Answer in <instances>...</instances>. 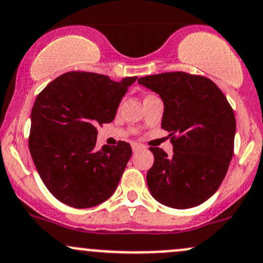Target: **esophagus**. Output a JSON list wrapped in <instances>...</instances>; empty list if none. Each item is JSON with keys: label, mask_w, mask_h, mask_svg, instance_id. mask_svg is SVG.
I'll use <instances>...</instances> for the list:
<instances>
[{"label": "esophagus", "mask_w": 263, "mask_h": 263, "mask_svg": "<svg viewBox=\"0 0 263 263\" xmlns=\"http://www.w3.org/2000/svg\"><path fill=\"white\" fill-rule=\"evenodd\" d=\"M143 146L140 145V143H132V151L134 153H139L140 150H142Z\"/></svg>", "instance_id": "34e87169"}]
</instances>
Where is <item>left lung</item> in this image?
Instances as JSON below:
<instances>
[{
	"label": "left lung",
	"mask_w": 263,
	"mask_h": 263,
	"mask_svg": "<svg viewBox=\"0 0 263 263\" xmlns=\"http://www.w3.org/2000/svg\"><path fill=\"white\" fill-rule=\"evenodd\" d=\"M139 83L164 103L161 127L170 132L173 156L151 147L155 161L146 175L151 195L175 209L200 205L224 179L233 156L236 118L226 96L204 77L174 71Z\"/></svg>",
	"instance_id": "obj_1"
}]
</instances>
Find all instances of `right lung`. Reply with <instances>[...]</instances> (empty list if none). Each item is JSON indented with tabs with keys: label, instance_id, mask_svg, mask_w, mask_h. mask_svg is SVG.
Listing matches in <instances>:
<instances>
[{
	"label": "right lung",
	"instance_id": "right-lung-1",
	"mask_svg": "<svg viewBox=\"0 0 263 263\" xmlns=\"http://www.w3.org/2000/svg\"><path fill=\"white\" fill-rule=\"evenodd\" d=\"M137 77L70 71L49 83L31 110L29 148L49 192L73 208H90L115 193L132 155L129 143L97 150L96 127L115 120Z\"/></svg>",
	"mask_w": 263,
	"mask_h": 263
}]
</instances>
